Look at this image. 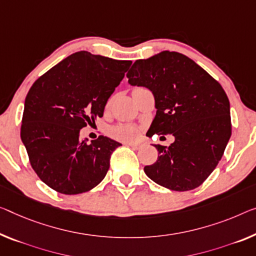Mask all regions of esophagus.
<instances>
[{
	"label": "esophagus",
	"mask_w": 256,
	"mask_h": 256,
	"mask_svg": "<svg viewBox=\"0 0 256 256\" xmlns=\"http://www.w3.org/2000/svg\"><path fill=\"white\" fill-rule=\"evenodd\" d=\"M127 145L128 146H130L132 148H134V150H138V148H142V144L140 143H128Z\"/></svg>",
	"instance_id": "esophagus-1"
}]
</instances>
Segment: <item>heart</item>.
<instances>
[{"instance_id": "b5f03b06", "label": "heart", "mask_w": 256, "mask_h": 256, "mask_svg": "<svg viewBox=\"0 0 256 256\" xmlns=\"http://www.w3.org/2000/svg\"><path fill=\"white\" fill-rule=\"evenodd\" d=\"M138 132L140 129L137 126L130 124H124L113 127L111 129V135L118 140L130 142L136 138L137 135H138Z\"/></svg>"}]
</instances>
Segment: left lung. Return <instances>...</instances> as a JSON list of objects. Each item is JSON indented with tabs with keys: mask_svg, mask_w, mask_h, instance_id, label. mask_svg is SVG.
<instances>
[{
	"mask_svg": "<svg viewBox=\"0 0 256 256\" xmlns=\"http://www.w3.org/2000/svg\"><path fill=\"white\" fill-rule=\"evenodd\" d=\"M127 78L132 86H143L154 95L156 113L146 135L175 137L169 146L154 145L158 160L144 167L145 174L174 191L202 186L231 136L230 103L222 86L176 51L136 60Z\"/></svg>",
	"mask_w": 256,
	"mask_h": 256,
	"instance_id": "left-lung-1",
	"label": "left lung"
}]
</instances>
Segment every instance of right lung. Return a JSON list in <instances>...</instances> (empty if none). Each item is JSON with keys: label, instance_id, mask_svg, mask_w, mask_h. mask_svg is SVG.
<instances>
[{"label": "right lung", "instance_id": "add662e5", "mask_svg": "<svg viewBox=\"0 0 256 256\" xmlns=\"http://www.w3.org/2000/svg\"><path fill=\"white\" fill-rule=\"evenodd\" d=\"M130 60L78 51L38 78L25 100L20 137L30 166L42 182L62 194L100 184L120 143L100 136L88 144L80 129L103 116L110 96Z\"/></svg>", "mask_w": 256, "mask_h": 256}]
</instances>
